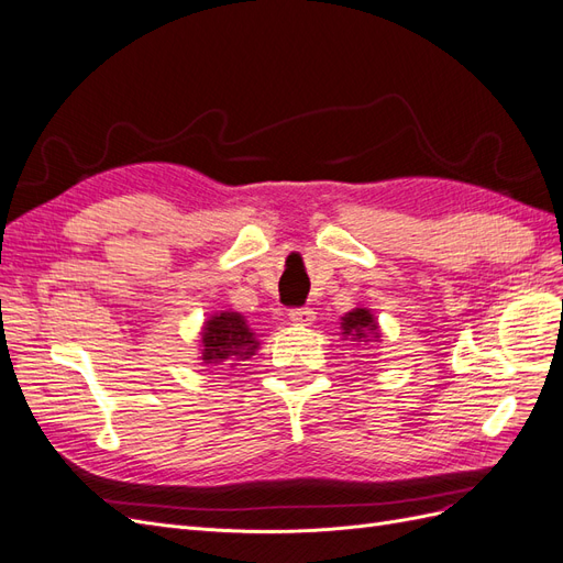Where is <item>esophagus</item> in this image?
I'll list each match as a JSON object with an SVG mask.
<instances>
[{"label":"esophagus","mask_w":563,"mask_h":563,"mask_svg":"<svg viewBox=\"0 0 563 563\" xmlns=\"http://www.w3.org/2000/svg\"><path fill=\"white\" fill-rule=\"evenodd\" d=\"M288 319L294 323H300V327H308V323L314 321V310L312 308H291L288 310Z\"/></svg>","instance_id":"obj_1"}]
</instances>
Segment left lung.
Wrapping results in <instances>:
<instances>
[{"label":"left lung","instance_id":"left-lung-1","mask_svg":"<svg viewBox=\"0 0 563 563\" xmlns=\"http://www.w3.org/2000/svg\"><path fill=\"white\" fill-rule=\"evenodd\" d=\"M376 321H373V314L364 308H356L343 317V333L354 335V338H366V333H376ZM378 338V335H376ZM366 343V340H364Z\"/></svg>","mask_w":563,"mask_h":563}]
</instances>
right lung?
Here are the masks:
<instances>
[{
  "label": "right lung",
  "instance_id": "1",
  "mask_svg": "<svg viewBox=\"0 0 563 563\" xmlns=\"http://www.w3.org/2000/svg\"><path fill=\"white\" fill-rule=\"evenodd\" d=\"M201 360L203 364L228 362L230 356H249L258 350V340L253 338L251 329L242 314L220 312L211 317L201 333Z\"/></svg>",
  "mask_w": 563,
  "mask_h": 563
}]
</instances>
